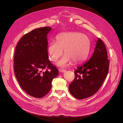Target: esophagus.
<instances>
[{
  "label": "esophagus",
  "mask_w": 123,
  "mask_h": 123,
  "mask_svg": "<svg viewBox=\"0 0 123 123\" xmlns=\"http://www.w3.org/2000/svg\"><path fill=\"white\" fill-rule=\"evenodd\" d=\"M59 71L60 72V73H64L66 71V69H62V68H60L59 69Z\"/></svg>",
  "instance_id": "1"
}]
</instances>
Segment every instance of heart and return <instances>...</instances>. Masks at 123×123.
<instances>
[{
  "label": "heart",
  "mask_w": 123,
  "mask_h": 123,
  "mask_svg": "<svg viewBox=\"0 0 123 123\" xmlns=\"http://www.w3.org/2000/svg\"><path fill=\"white\" fill-rule=\"evenodd\" d=\"M91 46L90 38L86 34L77 32L62 33L56 37V42H52L48 48L50 60L57 61L65 55L57 63V65L66 67L73 60L78 63L85 60L88 55Z\"/></svg>",
  "instance_id": "b5f03b06"
}]
</instances>
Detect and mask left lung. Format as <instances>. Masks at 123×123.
Returning <instances> with one entry per match:
<instances>
[{
	"label": "left lung",
	"instance_id": "8db88e82",
	"mask_svg": "<svg viewBox=\"0 0 123 123\" xmlns=\"http://www.w3.org/2000/svg\"><path fill=\"white\" fill-rule=\"evenodd\" d=\"M109 68L107 49L99 38L92 57L74 71L75 78L69 85L72 95L84 99L94 94L106 78Z\"/></svg>",
	"mask_w": 123,
	"mask_h": 123
}]
</instances>
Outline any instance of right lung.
Masks as SVG:
<instances>
[{"instance_id":"add662e5","label":"right lung","mask_w":123,"mask_h":123,"mask_svg":"<svg viewBox=\"0 0 123 123\" xmlns=\"http://www.w3.org/2000/svg\"><path fill=\"white\" fill-rule=\"evenodd\" d=\"M52 28L36 29L25 34L17 43L14 56V71L21 88L29 95L42 98L50 90L58 69L49 59L47 35ZM50 69V71L44 69Z\"/></svg>"}]
</instances>
